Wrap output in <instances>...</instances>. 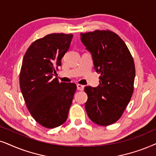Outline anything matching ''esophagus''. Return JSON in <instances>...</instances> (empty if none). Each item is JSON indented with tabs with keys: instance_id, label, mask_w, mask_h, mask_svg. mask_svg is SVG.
Instances as JSON below:
<instances>
[{
	"instance_id": "1",
	"label": "esophagus",
	"mask_w": 156,
	"mask_h": 156,
	"mask_svg": "<svg viewBox=\"0 0 156 156\" xmlns=\"http://www.w3.org/2000/svg\"><path fill=\"white\" fill-rule=\"evenodd\" d=\"M77 88H78V90H83L84 86L80 84H77Z\"/></svg>"
}]
</instances>
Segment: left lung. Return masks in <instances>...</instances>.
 Segmentation results:
<instances>
[{
    "instance_id": "1",
    "label": "left lung",
    "mask_w": 156,
    "mask_h": 156,
    "mask_svg": "<svg viewBox=\"0 0 156 156\" xmlns=\"http://www.w3.org/2000/svg\"><path fill=\"white\" fill-rule=\"evenodd\" d=\"M80 40L92 55L94 68L101 74L96 88L86 86L85 108L93 123L106 126L121 117L130 102L136 69L124 41L111 30L80 33Z\"/></svg>"
}]
</instances>
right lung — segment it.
I'll return each instance as SVG.
<instances>
[{
	"label": "right lung",
	"mask_w": 156,
	"mask_h": 156,
	"mask_svg": "<svg viewBox=\"0 0 156 156\" xmlns=\"http://www.w3.org/2000/svg\"><path fill=\"white\" fill-rule=\"evenodd\" d=\"M73 34L52 33L34 41L25 54L20 73V90L30 115L47 128L67 120L76 85L53 78L70 48Z\"/></svg>",
	"instance_id": "obj_1"
}]
</instances>
